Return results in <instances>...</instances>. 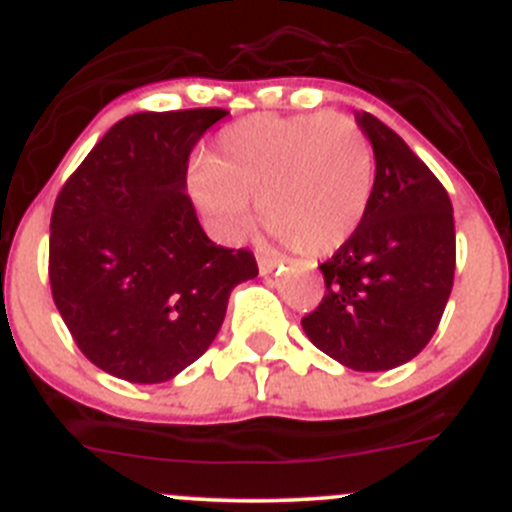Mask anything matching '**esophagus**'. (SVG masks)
Segmentation results:
<instances>
[{
    "instance_id": "34e87169",
    "label": "esophagus",
    "mask_w": 512,
    "mask_h": 512,
    "mask_svg": "<svg viewBox=\"0 0 512 512\" xmlns=\"http://www.w3.org/2000/svg\"><path fill=\"white\" fill-rule=\"evenodd\" d=\"M277 265H280V257L277 255H270V252H265V250L257 252V267H260L262 275H270Z\"/></svg>"
}]
</instances>
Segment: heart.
Returning <instances> with one entry per match:
<instances>
[{
	"mask_svg": "<svg viewBox=\"0 0 512 512\" xmlns=\"http://www.w3.org/2000/svg\"><path fill=\"white\" fill-rule=\"evenodd\" d=\"M375 157L347 114H255L220 132L210 160L190 175L192 197L217 235L235 240L260 220L300 255L340 250L360 227Z\"/></svg>",
	"mask_w": 512,
	"mask_h": 512,
	"instance_id": "1",
	"label": "heart"
}]
</instances>
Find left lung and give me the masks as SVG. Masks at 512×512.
Segmentation results:
<instances>
[{
    "label": "left lung",
    "mask_w": 512,
    "mask_h": 512,
    "mask_svg": "<svg viewBox=\"0 0 512 512\" xmlns=\"http://www.w3.org/2000/svg\"><path fill=\"white\" fill-rule=\"evenodd\" d=\"M357 124L375 152L360 227L320 270L325 295L302 317L312 345L360 372L393 370L435 335L455 277L453 205L430 167L370 112Z\"/></svg>",
    "instance_id": "obj_1"
}]
</instances>
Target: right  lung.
<instances>
[{
  "label": "right lung",
  "mask_w": 512,
  "mask_h": 512,
  "mask_svg": "<svg viewBox=\"0 0 512 512\" xmlns=\"http://www.w3.org/2000/svg\"><path fill=\"white\" fill-rule=\"evenodd\" d=\"M227 109L119 119L59 190L49 285L74 342L99 370L167 382L205 355L232 287L257 277L250 250L220 247L185 195L192 147Z\"/></svg>",
  "instance_id": "1"
}]
</instances>
